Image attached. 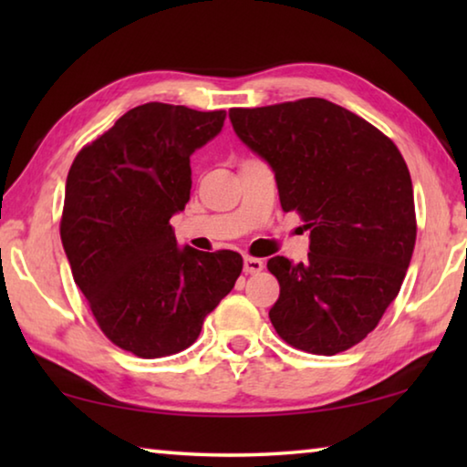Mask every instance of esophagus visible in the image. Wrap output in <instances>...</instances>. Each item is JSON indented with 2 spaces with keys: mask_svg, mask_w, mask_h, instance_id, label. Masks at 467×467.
<instances>
[{
  "mask_svg": "<svg viewBox=\"0 0 467 467\" xmlns=\"http://www.w3.org/2000/svg\"><path fill=\"white\" fill-rule=\"evenodd\" d=\"M264 259H257V257H244V262H243V270H244V274H257V272H262L264 270Z\"/></svg>",
  "mask_w": 467,
  "mask_h": 467,
  "instance_id": "obj_1",
  "label": "esophagus"
}]
</instances>
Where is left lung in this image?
Listing matches in <instances>:
<instances>
[{
    "label": "left lung",
    "instance_id": "1",
    "mask_svg": "<svg viewBox=\"0 0 467 467\" xmlns=\"http://www.w3.org/2000/svg\"><path fill=\"white\" fill-rule=\"evenodd\" d=\"M233 130L270 164L284 212L309 228L306 262L275 255L270 309L278 336L334 357L377 327L398 296L416 243L414 189L393 141L326 99L231 109Z\"/></svg>",
    "mask_w": 467,
    "mask_h": 467
}]
</instances>
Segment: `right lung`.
Here are the masks:
<instances>
[{
    "label": "right lung",
    "mask_w": 467,
    "mask_h": 467,
    "mask_svg": "<svg viewBox=\"0 0 467 467\" xmlns=\"http://www.w3.org/2000/svg\"><path fill=\"white\" fill-rule=\"evenodd\" d=\"M224 119L226 110L146 102L67 172L59 231L74 282L102 334L140 358L192 346L243 270L234 251L179 247L171 226L192 193L189 158Z\"/></svg>",
    "instance_id": "right-lung-1"
}]
</instances>
